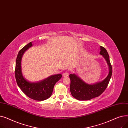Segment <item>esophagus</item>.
<instances>
[{"instance_id":"esophagus-1","label":"esophagus","mask_w":128,"mask_h":128,"mask_svg":"<svg viewBox=\"0 0 128 128\" xmlns=\"http://www.w3.org/2000/svg\"><path fill=\"white\" fill-rule=\"evenodd\" d=\"M69 75V74L68 72H64L63 74V76L65 77H68V76Z\"/></svg>"}]
</instances>
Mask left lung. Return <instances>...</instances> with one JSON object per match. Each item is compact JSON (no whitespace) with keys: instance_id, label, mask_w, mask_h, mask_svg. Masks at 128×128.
Segmentation results:
<instances>
[{"instance_id":"left-lung-1","label":"left lung","mask_w":128,"mask_h":128,"mask_svg":"<svg viewBox=\"0 0 128 128\" xmlns=\"http://www.w3.org/2000/svg\"><path fill=\"white\" fill-rule=\"evenodd\" d=\"M100 54L102 55L107 63L109 73L103 81L94 84L85 82L75 74L70 75V91L72 96L80 100H90L100 96L106 89L112 75V67L110 62V56L107 50L104 47L100 46Z\"/></svg>"}]
</instances>
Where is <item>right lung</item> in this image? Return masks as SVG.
Listing matches in <instances>:
<instances>
[{"label": "right lung", "instance_id": "add662e5", "mask_svg": "<svg viewBox=\"0 0 128 128\" xmlns=\"http://www.w3.org/2000/svg\"><path fill=\"white\" fill-rule=\"evenodd\" d=\"M32 46V42H30L20 50L18 53L16 63V79L18 86L25 95L34 100H44L51 96L54 86L61 78L62 75H52L37 82L28 81L22 74L21 60L24 53Z\"/></svg>", "mask_w": 128, "mask_h": 128}]
</instances>
